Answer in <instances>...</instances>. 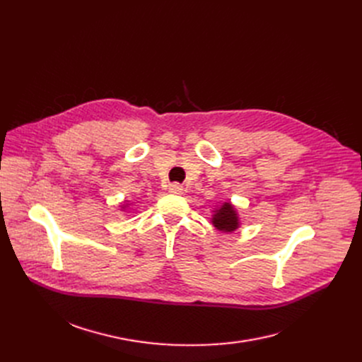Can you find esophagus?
Wrapping results in <instances>:
<instances>
[{"label": "esophagus", "mask_w": 362, "mask_h": 362, "mask_svg": "<svg viewBox=\"0 0 362 362\" xmlns=\"http://www.w3.org/2000/svg\"><path fill=\"white\" fill-rule=\"evenodd\" d=\"M168 191H170L171 194H182V192H183V187H182V185H179V183H171V185L168 186Z\"/></svg>", "instance_id": "34e87169"}]
</instances>
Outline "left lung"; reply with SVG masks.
<instances>
[{"label": "left lung", "mask_w": 362, "mask_h": 362, "mask_svg": "<svg viewBox=\"0 0 362 362\" xmlns=\"http://www.w3.org/2000/svg\"><path fill=\"white\" fill-rule=\"evenodd\" d=\"M213 224L218 230L223 232H233L238 227V216L233 210V206L229 202H224L220 210L213 216Z\"/></svg>", "instance_id": "1"}]
</instances>
